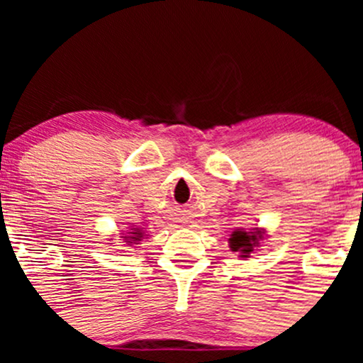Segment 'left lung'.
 Segmentation results:
<instances>
[{
	"instance_id": "left-lung-1",
	"label": "left lung",
	"mask_w": 363,
	"mask_h": 363,
	"mask_svg": "<svg viewBox=\"0 0 363 363\" xmlns=\"http://www.w3.org/2000/svg\"><path fill=\"white\" fill-rule=\"evenodd\" d=\"M259 239H262V233L259 232H242V230H237V232L232 233L230 247H232V251H240L242 256H247L252 251V247L256 244H259Z\"/></svg>"
}]
</instances>
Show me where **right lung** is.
<instances>
[{"label":"right lung","mask_w":363,"mask_h":363,"mask_svg":"<svg viewBox=\"0 0 363 363\" xmlns=\"http://www.w3.org/2000/svg\"><path fill=\"white\" fill-rule=\"evenodd\" d=\"M133 233H135V235H131V237H126V239H128V240H130V239H133V240H140L142 233H140V232H133Z\"/></svg>","instance_id":"1"}]
</instances>
